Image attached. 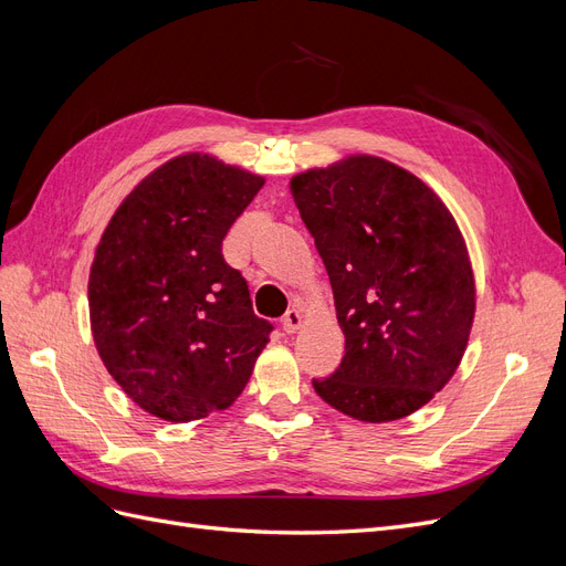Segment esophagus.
I'll return each mask as SVG.
<instances>
[{
	"label": "esophagus",
	"instance_id": "34e87169",
	"mask_svg": "<svg viewBox=\"0 0 566 566\" xmlns=\"http://www.w3.org/2000/svg\"><path fill=\"white\" fill-rule=\"evenodd\" d=\"M281 323H283L285 333H297L302 328V323H304V312L300 310V306H293V310L285 312Z\"/></svg>",
	"mask_w": 566,
	"mask_h": 566
}]
</instances>
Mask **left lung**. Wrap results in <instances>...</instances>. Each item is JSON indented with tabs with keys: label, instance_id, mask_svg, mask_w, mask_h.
I'll return each instance as SVG.
<instances>
[{
	"label": "left lung",
	"instance_id": "8db88e82",
	"mask_svg": "<svg viewBox=\"0 0 566 566\" xmlns=\"http://www.w3.org/2000/svg\"><path fill=\"white\" fill-rule=\"evenodd\" d=\"M328 271L345 358L318 397L361 422L401 420L447 387L468 349L476 285L443 200L408 169L354 153L290 179Z\"/></svg>",
	"mask_w": 566,
	"mask_h": 566
}]
</instances>
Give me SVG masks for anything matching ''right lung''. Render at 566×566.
<instances>
[{"mask_svg": "<svg viewBox=\"0 0 566 566\" xmlns=\"http://www.w3.org/2000/svg\"><path fill=\"white\" fill-rule=\"evenodd\" d=\"M264 177L210 153H181L136 184L101 235L90 323L101 361L127 397L167 422L229 408L271 323L221 256Z\"/></svg>", "mask_w": 566, "mask_h": 566, "instance_id": "1", "label": "right lung"}]
</instances>
